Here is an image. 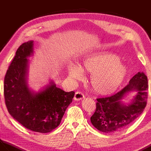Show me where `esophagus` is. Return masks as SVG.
Here are the masks:
<instances>
[{"label":"esophagus","mask_w":151,"mask_h":151,"mask_svg":"<svg viewBox=\"0 0 151 151\" xmlns=\"http://www.w3.org/2000/svg\"><path fill=\"white\" fill-rule=\"evenodd\" d=\"M84 98V95L81 91H76L74 96V99L75 101H81Z\"/></svg>","instance_id":"obj_1"}]
</instances>
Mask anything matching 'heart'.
Instances as JSON below:
<instances>
[{"mask_svg": "<svg viewBox=\"0 0 151 151\" xmlns=\"http://www.w3.org/2000/svg\"><path fill=\"white\" fill-rule=\"evenodd\" d=\"M82 70L91 73V86L100 95H109L116 91L127 76V67L119 58L106 52L89 54L83 60L81 67L75 64L68 66L69 75L75 79L83 78Z\"/></svg>", "mask_w": 151, "mask_h": 151, "instance_id": "b5f03b06", "label": "heart"}]
</instances>
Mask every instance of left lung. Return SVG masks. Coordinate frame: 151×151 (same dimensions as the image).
<instances>
[{
    "mask_svg": "<svg viewBox=\"0 0 151 151\" xmlns=\"http://www.w3.org/2000/svg\"><path fill=\"white\" fill-rule=\"evenodd\" d=\"M148 89L147 76L143 72H138L120 91L110 97L97 99L96 110L91 117L92 124L105 133L118 132L129 127L145 109ZM133 91H137V96L130 104L124 105L121 99Z\"/></svg>",
    "mask_w": 151,
    "mask_h": 151,
    "instance_id": "1",
    "label": "left lung"
}]
</instances>
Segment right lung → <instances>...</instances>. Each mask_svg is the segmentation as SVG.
I'll return each instance as SVG.
<instances>
[{"label":"right lung","instance_id":"right-lung-1","mask_svg":"<svg viewBox=\"0 0 151 151\" xmlns=\"http://www.w3.org/2000/svg\"><path fill=\"white\" fill-rule=\"evenodd\" d=\"M33 41L22 43L4 77L6 106L12 116L22 126L40 133L50 132L59 126L75 91L65 92L51 82L37 93L28 88L27 82L28 60L33 52Z\"/></svg>","mask_w":151,"mask_h":151}]
</instances>
